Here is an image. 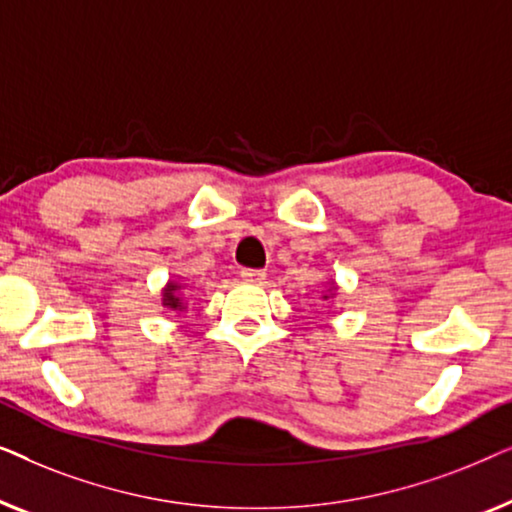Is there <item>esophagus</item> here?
<instances>
[{
    "label": "esophagus",
    "instance_id": "obj_1",
    "mask_svg": "<svg viewBox=\"0 0 512 512\" xmlns=\"http://www.w3.org/2000/svg\"><path fill=\"white\" fill-rule=\"evenodd\" d=\"M242 279L249 284H261L265 279L263 270H242Z\"/></svg>",
    "mask_w": 512,
    "mask_h": 512
}]
</instances>
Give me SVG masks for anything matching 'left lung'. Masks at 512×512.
Wrapping results in <instances>:
<instances>
[{
	"instance_id": "obj_1",
	"label": "left lung",
	"mask_w": 512,
	"mask_h": 512,
	"mask_svg": "<svg viewBox=\"0 0 512 512\" xmlns=\"http://www.w3.org/2000/svg\"><path fill=\"white\" fill-rule=\"evenodd\" d=\"M326 298H328V296H324V300H326Z\"/></svg>"
}]
</instances>
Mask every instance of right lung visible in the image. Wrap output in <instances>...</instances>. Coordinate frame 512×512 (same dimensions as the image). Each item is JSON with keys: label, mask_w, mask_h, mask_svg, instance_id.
<instances>
[{"label": "right lung", "mask_w": 512, "mask_h": 512, "mask_svg": "<svg viewBox=\"0 0 512 512\" xmlns=\"http://www.w3.org/2000/svg\"><path fill=\"white\" fill-rule=\"evenodd\" d=\"M179 289L181 286L177 282H170L163 289V305L170 307V310H184V300L179 298Z\"/></svg>", "instance_id": "1"}]
</instances>
